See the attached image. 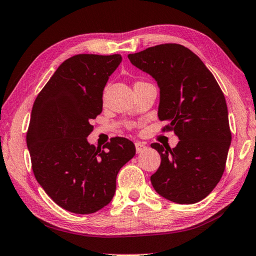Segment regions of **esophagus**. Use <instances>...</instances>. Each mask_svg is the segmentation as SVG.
<instances>
[{
  "instance_id": "obj_1",
  "label": "esophagus",
  "mask_w": 256,
  "mask_h": 256,
  "mask_svg": "<svg viewBox=\"0 0 256 256\" xmlns=\"http://www.w3.org/2000/svg\"><path fill=\"white\" fill-rule=\"evenodd\" d=\"M134 147H136V152L139 154V152H142L146 150V144H144V142H134Z\"/></svg>"
}]
</instances>
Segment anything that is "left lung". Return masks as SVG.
<instances>
[{"mask_svg":"<svg viewBox=\"0 0 256 256\" xmlns=\"http://www.w3.org/2000/svg\"><path fill=\"white\" fill-rule=\"evenodd\" d=\"M160 89L158 118L168 122L177 146L152 142L162 158L150 180L159 195L177 204L204 200L225 170L232 140L224 94L212 72L188 48L165 43L128 56Z\"/></svg>","mask_w":256,"mask_h":256,"instance_id":"obj_1","label":"left lung"}]
</instances>
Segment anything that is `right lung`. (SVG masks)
Returning <instances> with one entry per match:
<instances>
[{
  "label": "right lung",
  "mask_w": 256,
  "mask_h": 256,
  "mask_svg": "<svg viewBox=\"0 0 256 256\" xmlns=\"http://www.w3.org/2000/svg\"><path fill=\"white\" fill-rule=\"evenodd\" d=\"M120 54H76L62 62L33 104L26 144L38 184L62 208L91 214L110 203L116 178L136 154L114 137L96 148L86 140L102 112V92Z\"/></svg>",
  "instance_id": "obj_1"
}]
</instances>
